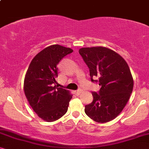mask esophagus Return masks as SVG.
Here are the masks:
<instances>
[{"instance_id":"1","label":"esophagus","mask_w":149,"mask_h":149,"mask_svg":"<svg viewBox=\"0 0 149 149\" xmlns=\"http://www.w3.org/2000/svg\"><path fill=\"white\" fill-rule=\"evenodd\" d=\"M74 94H75V95H79L81 94V90H80V89H79V90L74 91Z\"/></svg>"}]
</instances>
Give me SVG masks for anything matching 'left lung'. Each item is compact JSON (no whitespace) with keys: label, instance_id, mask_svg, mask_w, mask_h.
<instances>
[{"label":"left lung","instance_id":"obj_1","mask_svg":"<svg viewBox=\"0 0 149 149\" xmlns=\"http://www.w3.org/2000/svg\"><path fill=\"white\" fill-rule=\"evenodd\" d=\"M79 54L89 68L91 81L98 82V93L92 92L93 102L85 113L97 123L115 119L129 100L134 80L126 61L115 51L105 47L81 48ZM97 77L99 81L93 80Z\"/></svg>","mask_w":149,"mask_h":149}]
</instances>
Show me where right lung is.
<instances>
[{
	"mask_svg": "<svg viewBox=\"0 0 149 149\" xmlns=\"http://www.w3.org/2000/svg\"><path fill=\"white\" fill-rule=\"evenodd\" d=\"M72 52L60 45L49 46L34 56L26 73L24 93L32 109L45 121H56L68 111L72 95L59 87L56 78L58 63Z\"/></svg>",
	"mask_w": 149,
	"mask_h": 149,
	"instance_id": "add662e5",
	"label": "right lung"
}]
</instances>
